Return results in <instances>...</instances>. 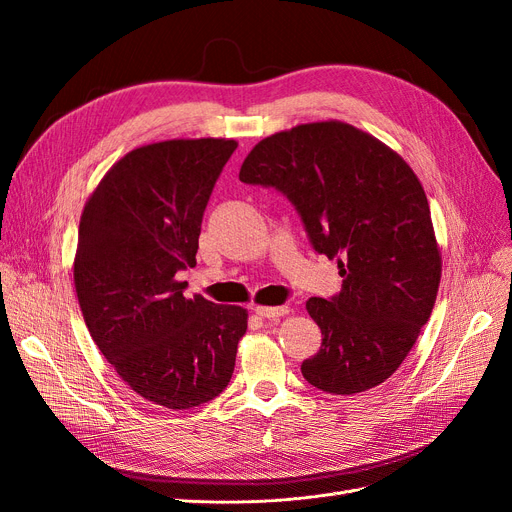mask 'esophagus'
I'll return each instance as SVG.
<instances>
[{
    "mask_svg": "<svg viewBox=\"0 0 512 512\" xmlns=\"http://www.w3.org/2000/svg\"><path fill=\"white\" fill-rule=\"evenodd\" d=\"M255 313L263 319H278V317L288 313V307L286 305H282V307H255Z\"/></svg>",
    "mask_w": 512,
    "mask_h": 512,
    "instance_id": "34e87169",
    "label": "esophagus"
}]
</instances>
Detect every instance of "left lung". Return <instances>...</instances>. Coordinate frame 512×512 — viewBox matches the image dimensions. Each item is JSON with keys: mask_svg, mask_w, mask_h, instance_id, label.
<instances>
[{"mask_svg": "<svg viewBox=\"0 0 512 512\" xmlns=\"http://www.w3.org/2000/svg\"><path fill=\"white\" fill-rule=\"evenodd\" d=\"M238 178L282 193L313 251L340 267L342 290L307 301L324 338L303 378L330 394L386 382L432 315L442 274L427 197L407 161L351 124L315 122L263 139Z\"/></svg>", "mask_w": 512, "mask_h": 512, "instance_id": "obj_1", "label": "left lung"}]
</instances>
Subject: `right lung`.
<instances>
[{
	"label": "right lung",
	"mask_w": 512,
	"mask_h": 512,
	"mask_svg": "<svg viewBox=\"0 0 512 512\" xmlns=\"http://www.w3.org/2000/svg\"><path fill=\"white\" fill-rule=\"evenodd\" d=\"M236 141H164L103 176L78 228L74 286L103 357L143 398L182 411L222 394L247 311L184 297L203 213Z\"/></svg>",
	"instance_id": "obj_1"
}]
</instances>
